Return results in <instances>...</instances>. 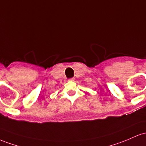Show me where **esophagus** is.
I'll return each instance as SVG.
<instances>
[{
    "label": "esophagus",
    "mask_w": 146,
    "mask_h": 146,
    "mask_svg": "<svg viewBox=\"0 0 146 146\" xmlns=\"http://www.w3.org/2000/svg\"><path fill=\"white\" fill-rule=\"evenodd\" d=\"M74 80V78H69L68 81H73Z\"/></svg>",
    "instance_id": "34e87169"
}]
</instances>
